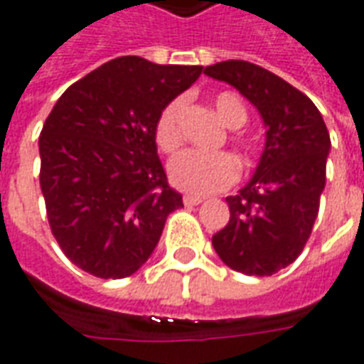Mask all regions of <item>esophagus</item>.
<instances>
[{"instance_id": "obj_1", "label": "esophagus", "mask_w": 364, "mask_h": 364, "mask_svg": "<svg viewBox=\"0 0 364 364\" xmlns=\"http://www.w3.org/2000/svg\"><path fill=\"white\" fill-rule=\"evenodd\" d=\"M203 200H205V198L197 197V195H185V197H183V203H185V205H187V206L200 205Z\"/></svg>"}]
</instances>
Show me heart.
Instances as JSON below:
<instances>
[{"mask_svg": "<svg viewBox=\"0 0 364 364\" xmlns=\"http://www.w3.org/2000/svg\"><path fill=\"white\" fill-rule=\"evenodd\" d=\"M216 114L228 128L244 127L247 111L244 103L232 93H218L214 97ZM183 111V99L177 97L161 109L154 127V138L161 151H175L181 144L179 117ZM169 181L175 189L189 195H210L226 189L236 181L237 164L226 151L185 150L169 161Z\"/></svg>", "mask_w": 364, "mask_h": 364, "instance_id": "obj_1", "label": "heart"}]
</instances>
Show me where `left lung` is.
I'll return each instance as SVG.
<instances>
[{
  "mask_svg": "<svg viewBox=\"0 0 364 364\" xmlns=\"http://www.w3.org/2000/svg\"><path fill=\"white\" fill-rule=\"evenodd\" d=\"M205 74L236 87L267 128L255 173L226 197L230 220L213 245L230 269L269 277L296 259L312 234L326 187L329 132L318 107L265 68L228 60Z\"/></svg>",
  "mask_w": 364,
  "mask_h": 364,
  "instance_id": "obj_1",
  "label": "left lung"
}]
</instances>
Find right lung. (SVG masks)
Instances as JSON below:
<instances>
[{"label": "right lung", "instance_id": "1", "mask_svg": "<svg viewBox=\"0 0 364 364\" xmlns=\"http://www.w3.org/2000/svg\"><path fill=\"white\" fill-rule=\"evenodd\" d=\"M203 66L120 56L70 85L38 138L52 234L74 265L124 279L156 250L183 197L167 185L154 127Z\"/></svg>", "mask_w": 364, "mask_h": 364}]
</instances>
